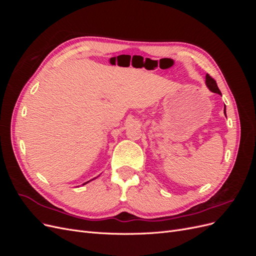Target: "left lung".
Returning <instances> with one entry per match:
<instances>
[{"label":"left lung","instance_id":"8db88e82","mask_svg":"<svg viewBox=\"0 0 256 256\" xmlns=\"http://www.w3.org/2000/svg\"><path fill=\"white\" fill-rule=\"evenodd\" d=\"M206 85L208 86V88L212 92H216V94L221 95V92L218 88V85H216L214 79H212L210 76H209L208 74H206ZM224 114H226V106H224Z\"/></svg>","mask_w":256,"mask_h":256}]
</instances>
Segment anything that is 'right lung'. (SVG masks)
I'll return each mask as SVG.
<instances>
[{"mask_svg": "<svg viewBox=\"0 0 256 256\" xmlns=\"http://www.w3.org/2000/svg\"><path fill=\"white\" fill-rule=\"evenodd\" d=\"M88 182H85V184H88Z\"/></svg>", "mask_w": 256, "mask_h": 256, "instance_id": "right-lung-1", "label": "right lung"}]
</instances>
